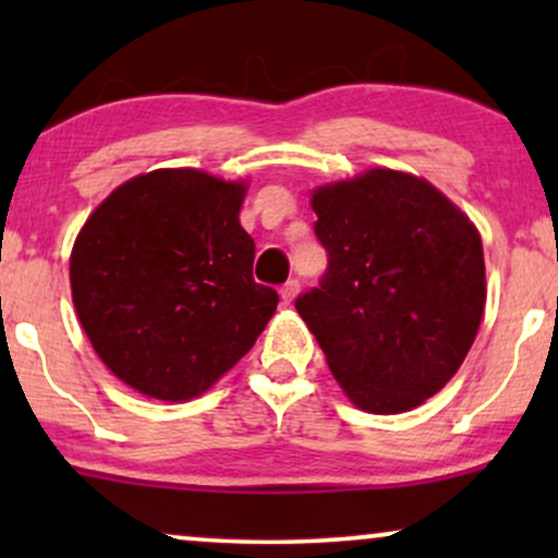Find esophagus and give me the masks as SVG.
<instances>
[{
  "label": "esophagus",
  "instance_id": "1",
  "mask_svg": "<svg viewBox=\"0 0 558 558\" xmlns=\"http://www.w3.org/2000/svg\"><path fill=\"white\" fill-rule=\"evenodd\" d=\"M296 293H299V280H296V278H291L283 288H280V299H283L286 306L293 304V299H296Z\"/></svg>",
  "mask_w": 558,
  "mask_h": 558
}]
</instances>
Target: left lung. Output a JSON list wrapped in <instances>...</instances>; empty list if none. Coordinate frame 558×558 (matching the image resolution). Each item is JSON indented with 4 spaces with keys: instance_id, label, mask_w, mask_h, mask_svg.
I'll return each mask as SVG.
<instances>
[{
    "instance_id": "8db88e82",
    "label": "left lung",
    "mask_w": 558,
    "mask_h": 558,
    "mask_svg": "<svg viewBox=\"0 0 558 558\" xmlns=\"http://www.w3.org/2000/svg\"><path fill=\"white\" fill-rule=\"evenodd\" d=\"M312 209L328 270L296 312L356 407H420L457 375L483 319L477 228L435 185L386 168L319 185Z\"/></svg>"
}]
</instances>
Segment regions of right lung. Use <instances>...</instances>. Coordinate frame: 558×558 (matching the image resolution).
Instances as JSON below:
<instances>
[{
	"label": "right lung",
	"mask_w": 558,
	"mask_h": 558,
	"mask_svg": "<svg viewBox=\"0 0 558 558\" xmlns=\"http://www.w3.org/2000/svg\"><path fill=\"white\" fill-rule=\"evenodd\" d=\"M243 194L202 170H155L114 189L81 228L75 312L99 360L138 393H204L275 315L278 293L252 275Z\"/></svg>",
	"instance_id": "add662e5"
}]
</instances>
